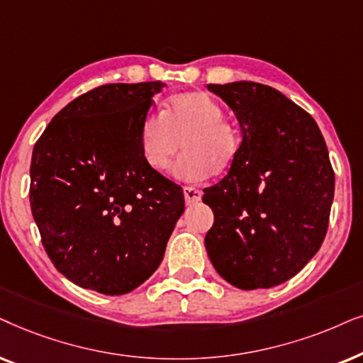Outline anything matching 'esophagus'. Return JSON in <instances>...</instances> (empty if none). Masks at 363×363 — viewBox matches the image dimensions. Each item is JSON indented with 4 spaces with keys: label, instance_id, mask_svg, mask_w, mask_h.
<instances>
[{
    "label": "esophagus",
    "instance_id": "obj_1",
    "mask_svg": "<svg viewBox=\"0 0 363 363\" xmlns=\"http://www.w3.org/2000/svg\"><path fill=\"white\" fill-rule=\"evenodd\" d=\"M184 199H186V204H196V202H199L202 199V191L197 189V187H192V186H184Z\"/></svg>",
    "mask_w": 363,
    "mask_h": 363
}]
</instances>
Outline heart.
I'll return each mask as SVG.
<instances>
[{
	"mask_svg": "<svg viewBox=\"0 0 363 363\" xmlns=\"http://www.w3.org/2000/svg\"><path fill=\"white\" fill-rule=\"evenodd\" d=\"M186 149L174 174L182 181H202L230 167L238 138L224 109L209 94L191 91L169 98L161 113L149 114L139 129V151L149 169L162 172Z\"/></svg>",
	"mask_w": 363,
	"mask_h": 363,
	"instance_id": "b5f03b06",
	"label": "heart"
}]
</instances>
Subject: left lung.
Returning <instances> with one entry per match:
<instances>
[{
    "instance_id": "left-lung-1",
    "label": "left lung",
    "mask_w": 363,
    "mask_h": 363,
    "mask_svg": "<svg viewBox=\"0 0 363 363\" xmlns=\"http://www.w3.org/2000/svg\"><path fill=\"white\" fill-rule=\"evenodd\" d=\"M234 111L242 141L230 171L204 189L214 212L206 250L234 287L270 289L292 279L325 239L335 176L311 114L270 86L207 84Z\"/></svg>"
}]
</instances>
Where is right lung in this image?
Returning <instances> with one entry per match:
<instances>
[{"label": "right lung", "mask_w": 363, "mask_h": 363, "mask_svg": "<svg viewBox=\"0 0 363 363\" xmlns=\"http://www.w3.org/2000/svg\"><path fill=\"white\" fill-rule=\"evenodd\" d=\"M162 86H98L65 106L35 144L33 217L48 257L76 286L106 296L134 291L162 262L184 212L181 187L139 151V129Z\"/></svg>", "instance_id": "right-lung-1"}]
</instances>
